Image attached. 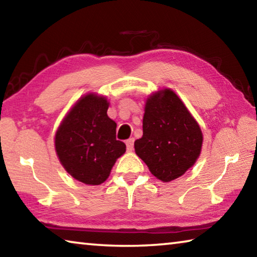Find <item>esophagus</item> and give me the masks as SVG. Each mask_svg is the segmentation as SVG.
<instances>
[{"instance_id":"34e87169","label":"esophagus","mask_w":257,"mask_h":257,"mask_svg":"<svg viewBox=\"0 0 257 257\" xmlns=\"http://www.w3.org/2000/svg\"><path fill=\"white\" fill-rule=\"evenodd\" d=\"M134 142H135L134 138H129L128 141H125V145H127V150L129 152H132L134 150Z\"/></svg>"}]
</instances>
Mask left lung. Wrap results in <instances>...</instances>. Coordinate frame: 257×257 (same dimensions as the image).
Masks as SVG:
<instances>
[{
  "label": "left lung",
  "instance_id": "left-lung-1",
  "mask_svg": "<svg viewBox=\"0 0 257 257\" xmlns=\"http://www.w3.org/2000/svg\"><path fill=\"white\" fill-rule=\"evenodd\" d=\"M202 145L201 127L172 89L147 97L143 136L135 142V152L152 175L163 182L181 177L199 158Z\"/></svg>",
  "mask_w": 257,
  "mask_h": 257
}]
</instances>
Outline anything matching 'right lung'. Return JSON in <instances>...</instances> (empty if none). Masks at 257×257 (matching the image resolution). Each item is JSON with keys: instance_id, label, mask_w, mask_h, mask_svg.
<instances>
[{"instance_id": "obj_1", "label": "right lung", "mask_w": 257, "mask_h": 257, "mask_svg": "<svg viewBox=\"0 0 257 257\" xmlns=\"http://www.w3.org/2000/svg\"><path fill=\"white\" fill-rule=\"evenodd\" d=\"M105 96L88 93L64 116L55 134V152L66 171L82 184L105 181L115 161L124 154V143L116 141V123L107 116Z\"/></svg>"}]
</instances>
